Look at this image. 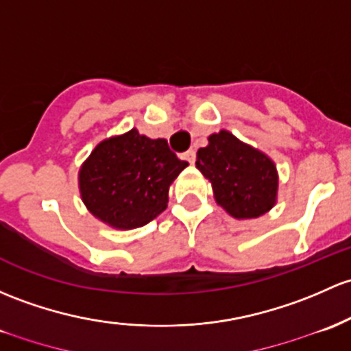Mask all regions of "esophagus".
Here are the masks:
<instances>
[{"mask_svg":"<svg viewBox=\"0 0 351 351\" xmlns=\"http://www.w3.org/2000/svg\"><path fill=\"white\" fill-rule=\"evenodd\" d=\"M195 156H197V154H195V151L193 149H188L185 154H183V158H185V160L188 161V163L190 165H193L195 163Z\"/></svg>","mask_w":351,"mask_h":351,"instance_id":"1","label":"esophagus"}]
</instances>
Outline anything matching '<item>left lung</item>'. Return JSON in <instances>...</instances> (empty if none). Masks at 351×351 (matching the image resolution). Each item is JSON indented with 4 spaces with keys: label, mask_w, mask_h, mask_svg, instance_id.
Wrapping results in <instances>:
<instances>
[{
    "label": "left lung",
    "mask_w": 351,
    "mask_h": 351,
    "mask_svg": "<svg viewBox=\"0 0 351 351\" xmlns=\"http://www.w3.org/2000/svg\"><path fill=\"white\" fill-rule=\"evenodd\" d=\"M195 165L212 183L217 204L234 219H257L278 202L274 161L225 129L208 136V145L198 149Z\"/></svg>",
    "instance_id": "1"
}]
</instances>
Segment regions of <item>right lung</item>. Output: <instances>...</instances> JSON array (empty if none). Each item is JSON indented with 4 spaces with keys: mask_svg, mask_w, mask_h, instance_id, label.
Instances as JSON below:
<instances>
[{
    "mask_svg": "<svg viewBox=\"0 0 351 351\" xmlns=\"http://www.w3.org/2000/svg\"><path fill=\"white\" fill-rule=\"evenodd\" d=\"M186 166L166 139H151L131 129L92 149L79 169L80 198L109 227H143L165 212L169 186Z\"/></svg>",
    "mask_w": 351,
    "mask_h": 351,
    "instance_id": "add662e5",
    "label": "right lung"
}]
</instances>
